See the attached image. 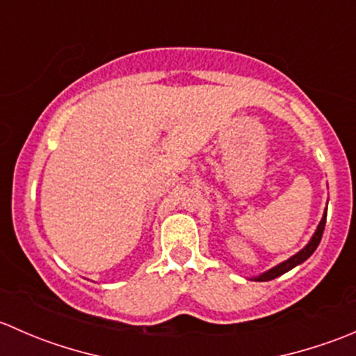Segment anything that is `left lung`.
Masks as SVG:
<instances>
[{"label":"left lung","mask_w":356,"mask_h":356,"mask_svg":"<svg viewBox=\"0 0 356 356\" xmlns=\"http://www.w3.org/2000/svg\"><path fill=\"white\" fill-rule=\"evenodd\" d=\"M325 218H327V211H325L324 217H322L321 224H318V227H317V231H315V234H314V238H312V241L308 243V245L305 246L303 250L300 251V253H296V254H294V257H291L289 260L282 261V264H279L277 267L270 268V270H268V272H265V274H261L260 277H257V281H260V282H264V281H272V279H275V277H279V275L286 274V272L291 270V268H294V267H296V265H300L301 261L307 260V258L310 257V254L314 253L315 250H317L318 243H321L322 234H324Z\"/></svg>","instance_id":"obj_1"}]
</instances>
